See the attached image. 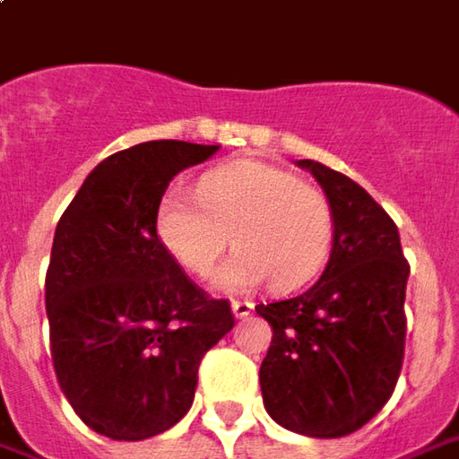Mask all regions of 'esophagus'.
Listing matches in <instances>:
<instances>
[{
    "instance_id": "34e87169",
    "label": "esophagus",
    "mask_w": 459,
    "mask_h": 459,
    "mask_svg": "<svg viewBox=\"0 0 459 459\" xmlns=\"http://www.w3.org/2000/svg\"><path fill=\"white\" fill-rule=\"evenodd\" d=\"M252 310H255V303H250V300H232V313H235V318H247Z\"/></svg>"
}]
</instances>
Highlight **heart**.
Instances as JSON below:
<instances>
[{
  "mask_svg": "<svg viewBox=\"0 0 459 459\" xmlns=\"http://www.w3.org/2000/svg\"><path fill=\"white\" fill-rule=\"evenodd\" d=\"M331 227L325 194L265 161L220 166L196 194L171 186L156 209V235L192 275H207L232 237L237 252L212 278L222 293H247L263 280L298 288L321 267Z\"/></svg>",
  "mask_w": 459,
  "mask_h": 459,
  "instance_id": "heart-1",
  "label": "heart"
}]
</instances>
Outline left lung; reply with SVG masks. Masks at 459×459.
I'll use <instances>...</instances> for the list:
<instances>
[{
  "label": "left lung",
  "instance_id": "8db88e82",
  "mask_svg": "<svg viewBox=\"0 0 459 459\" xmlns=\"http://www.w3.org/2000/svg\"><path fill=\"white\" fill-rule=\"evenodd\" d=\"M331 204L333 245L306 293L257 306L273 325L260 389L267 414L306 437H343L394 392L407 338L409 263L394 220L346 174L303 159Z\"/></svg>",
  "mask_w": 459,
  "mask_h": 459
}]
</instances>
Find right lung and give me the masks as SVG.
I'll return each mask as SVG.
<instances>
[{"label":"right lung","mask_w":459,"mask_h":459,"mask_svg":"<svg viewBox=\"0 0 459 459\" xmlns=\"http://www.w3.org/2000/svg\"><path fill=\"white\" fill-rule=\"evenodd\" d=\"M220 146L146 141L108 156L63 212L45 278L60 389L98 435L138 442L189 411L204 353L232 331L156 235L169 181Z\"/></svg>","instance_id":"obj_1"}]
</instances>
